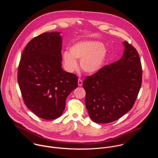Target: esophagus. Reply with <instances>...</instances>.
Listing matches in <instances>:
<instances>
[{"mask_svg":"<svg viewBox=\"0 0 158 158\" xmlns=\"http://www.w3.org/2000/svg\"><path fill=\"white\" fill-rule=\"evenodd\" d=\"M82 81L81 79H78V85L79 86H82Z\"/></svg>","mask_w":158,"mask_h":158,"instance_id":"34e87169","label":"esophagus"}]
</instances>
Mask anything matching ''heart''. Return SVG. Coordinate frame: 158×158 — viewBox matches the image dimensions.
Returning <instances> with one entry per match:
<instances>
[{"mask_svg":"<svg viewBox=\"0 0 158 158\" xmlns=\"http://www.w3.org/2000/svg\"><path fill=\"white\" fill-rule=\"evenodd\" d=\"M107 49L99 41L86 40L74 44L69 52L62 53V61L65 69L73 72L77 67L76 60H80V67L85 73L94 74L98 72L105 61Z\"/></svg>","mask_w":158,"mask_h":158,"instance_id":"obj_1","label":"heart"}]
</instances>
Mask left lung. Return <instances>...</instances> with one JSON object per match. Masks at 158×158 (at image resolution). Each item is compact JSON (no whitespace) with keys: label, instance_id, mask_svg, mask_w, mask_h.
Here are the masks:
<instances>
[{"label":"left lung","instance_id":"8db88e82","mask_svg":"<svg viewBox=\"0 0 158 158\" xmlns=\"http://www.w3.org/2000/svg\"><path fill=\"white\" fill-rule=\"evenodd\" d=\"M122 57L83 82L89 116L97 123L115 121L130 110L142 84V66L136 49L127 41Z\"/></svg>","mask_w":158,"mask_h":158}]
</instances>
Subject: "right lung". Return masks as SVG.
I'll return each instance as SVG.
<instances>
[{
	"label": "right lung",
	"mask_w": 158,
	"mask_h": 158,
	"mask_svg": "<svg viewBox=\"0 0 158 158\" xmlns=\"http://www.w3.org/2000/svg\"><path fill=\"white\" fill-rule=\"evenodd\" d=\"M60 32L43 33L26 46L19 62L17 81L26 106L38 117H60L69 94L77 87V77L62 68Z\"/></svg>",
	"instance_id": "obj_1"
}]
</instances>
